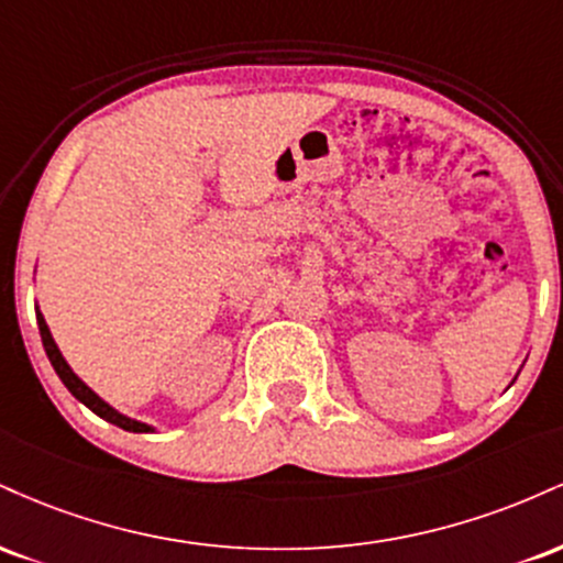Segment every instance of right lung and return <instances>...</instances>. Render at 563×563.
I'll return each instance as SVG.
<instances>
[{
    "mask_svg": "<svg viewBox=\"0 0 563 563\" xmlns=\"http://www.w3.org/2000/svg\"><path fill=\"white\" fill-rule=\"evenodd\" d=\"M36 322H38V333H42V344H44V352H47L49 363H53L55 373H57V376H60L63 384H66V389L74 394V397L79 399V402L87 405L89 410L95 412V416L106 418L108 423H115V426H119V429H126V431H151V426L140 423V421H132V418H126V416H121V412H115L108 402H102V399L97 397V394L89 389V386L84 384V380L76 376L74 371H70L66 360H63L60 349H57V344L53 341V333H49L47 322H44L42 312H38V309H36Z\"/></svg>",
    "mask_w": 563,
    "mask_h": 563,
    "instance_id": "right-lung-1",
    "label": "right lung"
}]
</instances>
